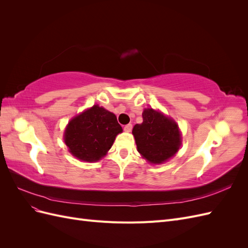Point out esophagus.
Instances as JSON below:
<instances>
[{
	"instance_id": "esophagus-1",
	"label": "esophagus",
	"mask_w": 248,
	"mask_h": 248,
	"mask_svg": "<svg viewBox=\"0 0 248 248\" xmlns=\"http://www.w3.org/2000/svg\"><path fill=\"white\" fill-rule=\"evenodd\" d=\"M131 129H132V125H131V124H127V125L124 126V130H125L126 132H130Z\"/></svg>"
}]
</instances>
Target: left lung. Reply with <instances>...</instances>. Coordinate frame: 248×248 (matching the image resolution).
<instances>
[{"mask_svg":"<svg viewBox=\"0 0 248 248\" xmlns=\"http://www.w3.org/2000/svg\"><path fill=\"white\" fill-rule=\"evenodd\" d=\"M132 134L138 151L151 163H162L174 156L181 145L176 122L153 108L142 112V123L134 125Z\"/></svg>","mask_w":248,"mask_h":248,"instance_id":"obj_1","label":"left lung"}]
</instances>
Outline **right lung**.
Masks as SVG:
<instances>
[{"instance_id":"right-lung-1","label":"right lung","mask_w":248,"mask_h":248,"mask_svg":"<svg viewBox=\"0 0 248 248\" xmlns=\"http://www.w3.org/2000/svg\"><path fill=\"white\" fill-rule=\"evenodd\" d=\"M122 127L112 112L94 106L73 118L65 130L69 152L84 161H97L114 144Z\"/></svg>"}]
</instances>
